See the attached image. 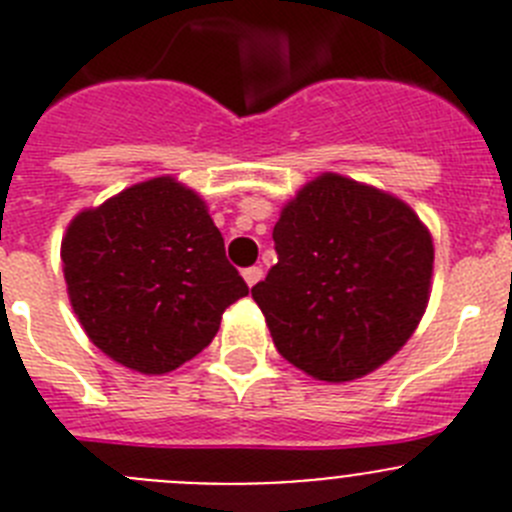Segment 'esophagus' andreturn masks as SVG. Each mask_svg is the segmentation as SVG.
Returning <instances> with one entry per match:
<instances>
[{
    "mask_svg": "<svg viewBox=\"0 0 512 512\" xmlns=\"http://www.w3.org/2000/svg\"><path fill=\"white\" fill-rule=\"evenodd\" d=\"M261 277H264V269H261V266H248V269H243V279H246L248 287L259 284Z\"/></svg>",
    "mask_w": 512,
    "mask_h": 512,
    "instance_id": "obj_1",
    "label": "esophagus"
}]
</instances>
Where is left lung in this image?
I'll list each match as a JSON object with an SVG mask.
<instances>
[{
	"label": "left lung",
	"mask_w": 512,
	"mask_h": 512,
	"mask_svg": "<svg viewBox=\"0 0 512 512\" xmlns=\"http://www.w3.org/2000/svg\"><path fill=\"white\" fill-rule=\"evenodd\" d=\"M277 264L251 289L274 346L320 382L374 372L428 305L433 241L405 202L323 174L274 225Z\"/></svg>",
	"instance_id": "1"
}]
</instances>
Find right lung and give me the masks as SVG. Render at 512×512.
<instances>
[{
  "label": "right lung",
  "instance_id": "obj_1",
  "mask_svg": "<svg viewBox=\"0 0 512 512\" xmlns=\"http://www.w3.org/2000/svg\"><path fill=\"white\" fill-rule=\"evenodd\" d=\"M61 261L94 346L143 374L194 359L215 338L225 307L248 295L205 202L171 176L76 215Z\"/></svg>",
  "mask_w": 512,
  "mask_h": 512
}]
</instances>
